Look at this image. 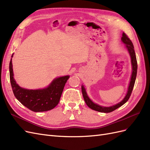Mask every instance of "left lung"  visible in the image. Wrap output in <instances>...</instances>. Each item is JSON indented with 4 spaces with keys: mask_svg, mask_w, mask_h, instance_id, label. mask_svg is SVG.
<instances>
[{
    "mask_svg": "<svg viewBox=\"0 0 150 150\" xmlns=\"http://www.w3.org/2000/svg\"><path fill=\"white\" fill-rule=\"evenodd\" d=\"M121 41L124 44H125V47L127 50L128 52L130 55L131 57V66H132V74L131 76L130 82L129 83V86H128L127 92L126 93V95L125 96V98L120 102L117 103V104H115L112 106L109 107H104L94 102L90 99L88 96L86 90H85L84 85H82V92L83 94V97L85 103L87 105L88 108L94 110L98 111V112H104V113H108L112 112L114 110L117 109V108H120L123 104H125L126 102L129 99V97L131 96V92L133 89L135 80L136 78L137 75V69H138V65H137V60H136V57L135 54V51L134 50V46L132 45V42L129 40V38L127 36V35L125 33H122V36L121 38Z\"/></svg>",
    "mask_w": 150,
    "mask_h": 150,
    "instance_id": "obj_1",
    "label": "left lung"
}]
</instances>
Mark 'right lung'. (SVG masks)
Here are the masks:
<instances>
[{
    "instance_id": "1",
    "label": "right lung",
    "mask_w": 150,
    "mask_h": 150,
    "mask_svg": "<svg viewBox=\"0 0 150 150\" xmlns=\"http://www.w3.org/2000/svg\"><path fill=\"white\" fill-rule=\"evenodd\" d=\"M9 74L12 88L16 99L29 109L37 112L51 110L58 105L65 85L70 77L66 75L54 79L44 88L30 90L21 87L14 78L12 58L9 63Z\"/></svg>"
}]
</instances>
